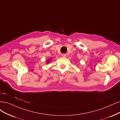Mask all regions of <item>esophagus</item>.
Listing matches in <instances>:
<instances>
[{"label": "esophagus", "mask_w": 120, "mask_h": 120, "mask_svg": "<svg viewBox=\"0 0 120 120\" xmlns=\"http://www.w3.org/2000/svg\"><path fill=\"white\" fill-rule=\"evenodd\" d=\"M66 54H62V56L63 57H66Z\"/></svg>", "instance_id": "esophagus-1"}]
</instances>
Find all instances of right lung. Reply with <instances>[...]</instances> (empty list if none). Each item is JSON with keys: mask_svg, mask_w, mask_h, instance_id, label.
Masks as SVG:
<instances>
[{"mask_svg": "<svg viewBox=\"0 0 120 120\" xmlns=\"http://www.w3.org/2000/svg\"><path fill=\"white\" fill-rule=\"evenodd\" d=\"M51 59H48L47 60V61H46V64H47V63H49L51 61Z\"/></svg>", "mask_w": 120, "mask_h": 120, "instance_id": "obj_1", "label": "right lung"}]
</instances>
